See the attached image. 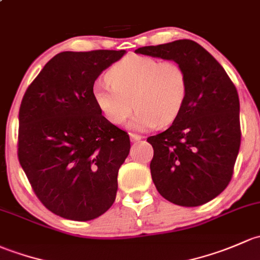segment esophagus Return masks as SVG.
<instances>
[{"instance_id":"obj_1","label":"esophagus","mask_w":260,"mask_h":260,"mask_svg":"<svg viewBox=\"0 0 260 260\" xmlns=\"http://www.w3.org/2000/svg\"><path fill=\"white\" fill-rule=\"evenodd\" d=\"M130 139H131V141H133V143H135V141L141 140V139H143V136L138 135V134H133V133H130Z\"/></svg>"}]
</instances>
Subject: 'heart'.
I'll return each instance as SVG.
<instances>
[{
	"label": "heart",
	"instance_id": "1",
	"mask_svg": "<svg viewBox=\"0 0 260 260\" xmlns=\"http://www.w3.org/2000/svg\"><path fill=\"white\" fill-rule=\"evenodd\" d=\"M106 81L93 86L99 110L114 125L131 120L134 130H148L173 124L183 111L189 93L185 69L175 61H160L143 55H129L106 74Z\"/></svg>",
	"mask_w": 260,
	"mask_h": 260
}]
</instances>
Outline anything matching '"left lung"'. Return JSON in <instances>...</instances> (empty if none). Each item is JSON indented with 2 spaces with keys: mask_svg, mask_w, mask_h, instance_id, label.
<instances>
[{
  "mask_svg": "<svg viewBox=\"0 0 260 260\" xmlns=\"http://www.w3.org/2000/svg\"><path fill=\"white\" fill-rule=\"evenodd\" d=\"M136 53L173 60L185 69L189 93L180 116L148 138L151 178L170 203L198 207L218 197L232 180L240 148L239 96L220 63L191 40L145 46Z\"/></svg>",
  "mask_w": 260,
  "mask_h": 260,
  "instance_id": "obj_1",
  "label": "left lung"
}]
</instances>
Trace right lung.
<instances>
[{"mask_svg": "<svg viewBox=\"0 0 260 260\" xmlns=\"http://www.w3.org/2000/svg\"><path fill=\"white\" fill-rule=\"evenodd\" d=\"M124 53H57L23 95L18 161L36 197L56 215L91 220L115 202L130 138L101 115L92 90L99 75Z\"/></svg>", "mask_w": 260, "mask_h": 260, "instance_id": "right-lung-1", "label": "right lung"}]
</instances>
